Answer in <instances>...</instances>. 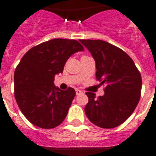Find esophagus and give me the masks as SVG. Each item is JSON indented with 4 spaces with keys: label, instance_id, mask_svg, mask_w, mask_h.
I'll return each mask as SVG.
<instances>
[{
    "label": "esophagus",
    "instance_id": "esophagus-1",
    "mask_svg": "<svg viewBox=\"0 0 156 156\" xmlns=\"http://www.w3.org/2000/svg\"><path fill=\"white\" fill-rule=\"evenodd\" d=\"M75 91H76V95H80V94H82V93H83L82 90H80V89H77Z\"/></svg>",
    "mask_w": 156,
    "mask_h": 156
}]
</instances>
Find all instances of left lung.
<instances>
[{
    "label": "left lung",
    "mask_w": 156,
    "mask_h": 156,
    "mask_svg": "<svg viewBox=\"0 0 156 156\" xmlns=\"http://www.w3.org/2000/svg\"><path fill=\"white\" fill-rule=\"evenodd\" d=\"M96 62V78L105 84L104 95L98 98L87 92L85 112L89 121L104 129L117 127L134 112L140 97V73L121 48L102 40H79Z\"/></svg>",
    "instance_id": "obj_1"
}]
</instances>
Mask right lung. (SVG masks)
I'll use <instances>...</instances> for the list:
<instances>
[{"instance_id": "add662e5", "label": "right lung", "mask_w": 156, "mask_h": 156, "mask_svg": "<svg viewBox=\"0 0 156 156\" xmlns=\"http://www.w3.org/2000/svg\"><path fill=\"white\" fill-rule=\"evenodd\" d=\"M83 50L78 41L57 38L34 46L23 56L15 70V97L33 125L52 129L63 122L75 90L55 87L54 77L63 73L70 55Z\"/></svg>"}]
</instances>
